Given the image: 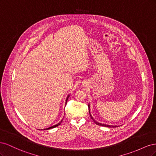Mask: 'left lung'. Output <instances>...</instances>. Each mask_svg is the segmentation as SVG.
<instances>
[{
    "label": "left lung",
    "instance_id": "8db88e82",
    "mask_svg": "<svg viewBox=\"0 0 156 156\" xmlns=\"http://www.w3.org/2000/svg\"><path fill=\"white\" fill-rule=\"evenodd\" d=\"M88 109H89V113H90V116L92 120L94 122V123H96L97 125L99 126H104V127H118L117 126H111V125H107V124H102V123H100V122H96L95 120L93 119V117L92 116L91 114H90V104H88Z\"/></svg>",
    "mask_w": 156,
    "mask_h": 156
}]
</instances>
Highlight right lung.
Segmentation results:
<instances>
[{
  "mask_svg": "<svg viewBox=\"0 0 156 156\" xmlns=\"http://www.w3.org/2000/svg\"><path fill=\"white\" fill-rule=\"evenodd\" d=\"M69 97V95L67 96V98H66V103H67V101H68V98ZM63 120V119H62ZM62 120H61L59 123H58L57 124H56V125H55V126H51V127H48V128H46V129H44V130H46V129H52V128H54V127H57V126H58L59 125H60L61 124V122H62Z\"/></svg>",
  "mask_w": 156,
  "mask_h": 156,
  "instance_id": "add662e5",
  "label": "right lung"
}]
</instances>
